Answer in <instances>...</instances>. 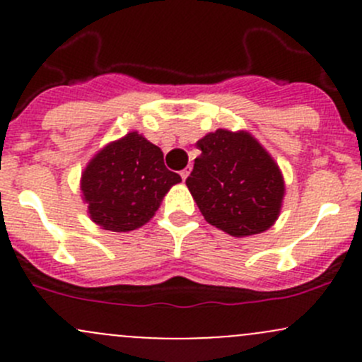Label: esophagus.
I'll return each instance as SVG.
<instances>
[{
	"label": "esophagus",
	"instance_id": "1",
	"mask_svg": "<svg viewBox=\"0 0 362 362\" xmlns=\"http://www.w3.org/2000/svg\"><path fill=\"white\" fill-rule=\"evenodd\" d=\"M189 173H191V168H185V170H182V171H180V177H182V180H185V178L189 177Z\"/></svg>",
	"mask_w": 362,
	"mask_h": 362
}]
</instances>
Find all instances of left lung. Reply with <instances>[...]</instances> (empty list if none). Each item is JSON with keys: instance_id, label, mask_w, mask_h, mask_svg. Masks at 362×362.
Instances as JSON below:
<instances>
[{"instance_id": "1", "label": "left lung", "mask_w": 362, "mask_h": 362, "mask_svg": "<svg viewBox=\"0 0 362 362\" xmlns=\"http://www.w3.org/2000/svg\"><path fill=\"white\" fill-rule=\"evenodd\" d=\"M196 145L202 154L185 184L208 224L231 236L259 235L272 228L286 187L279 166L261 144L245 131L217 129Z\"/></svg>"}]
</instances>
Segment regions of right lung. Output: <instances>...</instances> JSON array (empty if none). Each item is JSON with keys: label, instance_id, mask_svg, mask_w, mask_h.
<instances>
[{"label": "right lung", "instance_id": "right-lung-1", "mask_svg": "<svg viewBox=\"0 0 362 362\" xmlns=\"http://www.w3.org/2000/svg\"><path fill=\"white\" fill-rule=\"evenodd\" d=\"M180 175L164 166L158 145L129 133L107 145L82 173L90 218L103 229L133 231L152 218Z\"/></svg>", "mask_w": 362, "mask_h": 362}]
</instances>
